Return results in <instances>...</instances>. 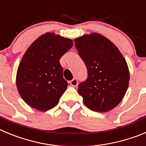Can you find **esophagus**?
I'll list each match as a JSON object with an SVG mask.
<instances>
[{
    "instance_id": "1",
    "label": "esophagus",
    "mask_w": 146,
    "mask_h": 146,
    "mask_svg": "<svg viewBox=\"0 0 146 146\" xmlns=\"http://www.w3.org/2000/svg\"><path fill=\"white\" fill-rule=\"evenodd\" d=\"M70 85L73 86H76L78 85V80L77 78H73L72 81H70Z\"/></svg>"
}]
</instances>
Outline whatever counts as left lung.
I'll return each instance as SVG.
<instances>
[{"label":"left lung","mask_w":146,"mask_h":146,"mask_svg":"<svg viewBox=\"0 0 146 146\" xmlns=\"http://www.w3.org/2000/svg\"><path fill=\"white\" fill-rule=\"evenodd\" d=\"M74 41L88 72L87 79L78 85V94L92 111H111L128 89L129 72L125 59L111 40L99 33L86 34Z\"/></svg>","instance_id":"obj_1"}]
</instances>
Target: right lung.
<instances>
[{
	"mask_svg": "<svg viewBox=\"0 0 146 146\" xmlns=\"http://www.w3.org/2000/svg\"><path fill=\"white\" fill-rule=\"evenodd\" d=\"M73 45L71 39L46 33L27 48L17 73V87L29 106L40 111L57 106L68 84L60 60Z\"/></svg>",
	"mask_w": 146,
	"mask_h": 146,
	"instance_id": "right-lung-1",
	"label": "right lung"
}]
</instances>
